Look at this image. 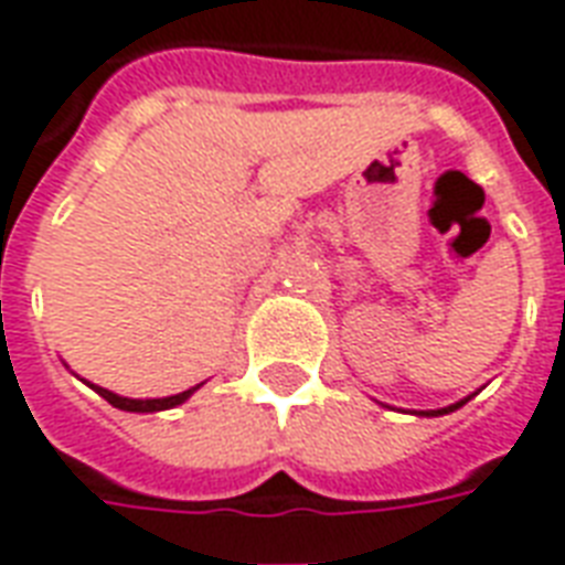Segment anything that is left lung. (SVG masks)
I'll return each mask as SVG.
<instances>
[{
  "label": "left lung",
  "mask_w": 565,
  "mask_h": 565,
  "mask_svg": "<svg viewBox=\"0 0 565 565\" xmlns=\"http://www.w3.org/2000/svg\"><path fill=\"white\" fill-rule=\"evenodd\" d=\"M458 407H463V401H458V404H452V407H443V411H425L422 416H443V413H452L458 411Z\"/></svg>",
  "instance_id": "8db88e82"
}]
</instances>
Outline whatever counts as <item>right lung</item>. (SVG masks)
<instances>
[{
	"instance_id": "obj_1",
	"label": "right lung",
	"mask_w": 565,
	"mask_h": 565,
	"mask_svg": "<svg viewBox=\"0 0 565 565\" xmlns=\"http://www.w3.org/2000/svg\"><path fill=\"white\" fill-rule=\"evenodd\" d=\"M98 395H102L104 401H110L113 407H119V411H128V413H158V411H170V407H177V404H182V401H188L194 392H198V386L188 388V392H179V395H170V398H122V395H116V392H110V388H102L95 386V383H89Z\"/></svg>"
}]
</instances>
